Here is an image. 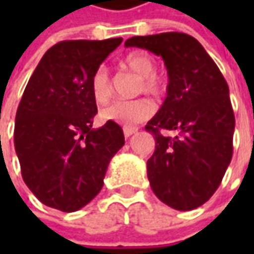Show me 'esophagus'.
I'll return each mask as SVG.
<instances>
[{
    "label": "esophagus",
    "mask_w": 254,
    "mask_h": 254,
    "mask_svg": "<svg viewBox=\"0 0 254 254\" xmlns=\"http://www.w3.org/2000/svg\"><path fill=\"white\" fill-rule=\"evenodd\" d=\"M123 131H124V135H126V137H130L134 132H137V128H134V127H124Z\"/></svg>",
    "instance_id": "1"
}]
</instances>
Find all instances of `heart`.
Segmentation results:
<instances>
[{
	"label": "heart",
	"mask_w": 254,
	"mask_h": 254,
	"mask_svg": "<svg viewBox=\"0 0 254 254\" xmlns=\"http://www.w3.org/2000/svg\"><path fill=\"white\" fill-rule=\"evenodd\" d=\"M124 66L132 73L142 77L141 90L148 94L158 96L164 90L162 80L155 76V61L142 51H135L126 56ZM92 93L97 103H106L113 94V84L106 67H99L92 79ZM155 107L148 99H138L132 102H113L103 107L100 116L104 122L117 123L123 127H134L144 120L150 119Z\"/></svg>",
	"instance_id": "1"
}]
</instances>
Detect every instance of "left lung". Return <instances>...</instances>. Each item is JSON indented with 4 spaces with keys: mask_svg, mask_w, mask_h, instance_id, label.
I'll use <instances>...</instances> for the list:
<instances>
[{
    "mask_svg": "<svg viewBox=\"0 0 254 254\" xmlns=\"http://www.w3.org/2000/svg\"><path fill=\"white\" fill-rule=\"evenodd\" d=\"M124 45L161 56L168 73L167 97L145 126L155 138L147 161L151 190L174 209H195L218 190L232 160L235 114L228 83L190 35L132 36ZM160 129L179 134L165 137Z\"/></svg>",
    "mask_w": 254,
    "mask_h": 254,
    "instance_id": "left-lung-1",
    "label": "left lung"
}]
</instances>
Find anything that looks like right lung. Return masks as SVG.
I'll return each instance as SVG.
<instances>
[{"instance_id":"1","label":"right lung","mask_w":254,"mask_h":254,"mask_svg":"<svg viewBox=\"0 0 254 254\" xmlns=\"http://www.w3.org/2000/svg\"><path fill=\"white\" fill-rule=\"evenodd\" d=\"M122 41L54 45L25 87L15 116V151L26 187L49 208L74 212L86 206L124 145L117 123L92 128L97 114L93 74Z\"/></svg>"}]
</instances>
